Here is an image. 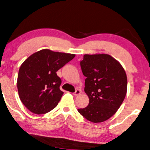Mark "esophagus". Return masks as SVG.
<instances>
[{"label":"esophagus","mask_w":150,"mask_h":150,"mask_svg":"<svg viewBox=\"0 0 150 150\" xmlns=\"http://www.w3.org/2000/svg\"><path fill=\"white\" fill-rule=\"evenodd\" d=\"M81 92H82V91H81V90H76V91H75V92H74L73 95H74V96H78V95H80Z\"/></svg>","instance_id":"1"}]
</instances>
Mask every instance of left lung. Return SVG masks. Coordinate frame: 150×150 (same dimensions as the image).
Here are the masks:
<instances>
[{
    "label": "left lung",
    "instance_id": "8db88e82",
    "mask_svg": "<svg viewBox=\"0 0 150 150\" xmlns=\"http://www.w3.org/2000/svg\"><path fill=\"white\" fill-rule=\"evenodd\" d=\"M85 92L89 98L86 108L78 109L94 123L111 117L122 103L127 91V77L122 64L108 54H85L81 61Z\"/></svg>",
    "mask_w": 150,
    "mask_h": 150
}]
</instances>
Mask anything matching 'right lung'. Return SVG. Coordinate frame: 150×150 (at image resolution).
I'll list each match as a JSON object with an SVG mask.
<instances>
[{
    "label": "right lung",
    "instance_id": "1",
    "mask_svg": "<svg viewBox=\"0 0 150 150\" xmlns=\"http://www.w3.org/2000/svg\"><path fill=\"white\" fill-rule=\"evenodd\" d=\"M74 57L72 53L42 49L22 63L17 77L18 96L30 112L45 114L56 107L64 93L56 71Z\"/></svg>",
    "mask_w": 150,
    "mask_h": 150
}]
</instances>
